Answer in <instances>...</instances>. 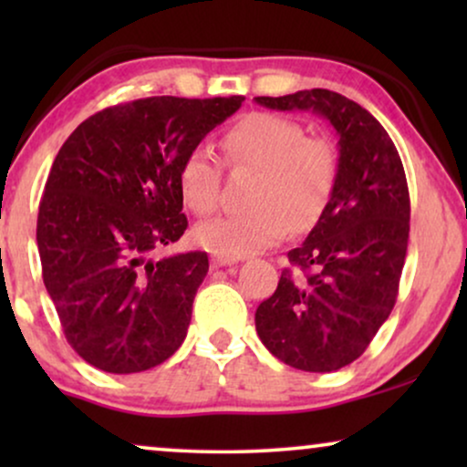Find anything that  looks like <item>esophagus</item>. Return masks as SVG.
Instances as JSON below:
<instances>
[{
    "instance_id": "34e87169",
    "label": "esophagus",
    "mask_w": 467,
    "mask_h": 467,
    "mask_svg": "<svg viewBox=\"0 0 467 467\" xmlns=\"http://www.w3.org/2000/svg\"><path fill=\"white\" fill-rule=\"evenodd\" d=\"M210 264H213V267H227V265H234L235 259L221 257V254H213V259H210Z\"/></svg>"
}]
</instances>
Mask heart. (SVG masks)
<instances>
[{
	"instance_id": "obj_1",
	"label": "heart",
	"mask_w": 467,
	"mask_h": 467,
	"mask_svg": "<svg viewBox=\"0 0 467 467\" xmlns=\"http://www.w3.org/2000/svg\"><path fill=\"white\" fill-rule=\"evenodd\" d=\"M221 149L232 165L257 170L248 195L253 208L200 223L193 240L206 251L229 259L261 253L289 229H310L329 206L340 155L329 138L306 136L297 120L251 112L223 133ZM178 189L193 213H213L221 191L219 159L202 146L191 149L178 165Z\"/></svg>"
}]
</instances>
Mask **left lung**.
Returning a JSON list of instances; mask_svg holds the SVG:
<instances>
[{
	"label": "left lung",
	"mask_w": 467,
	"mask_h": 467,
	"mask_svg": "<svg viewBox=\"0 0 467 467\" xmlns=\"http://www.w3.org/2000/svg\"><path fill=\"white\" fill-rule=\"evenodd\" d=\"M272 110H312L337 133L340 176L302 246L254 312L261 342L286 366L334 372L363 355L391 315L408 232L410 195L398 149L379 120L327 88L254 98Z\"/></svg>",
	"instance_id": "8db88e82"
}]
</instances>
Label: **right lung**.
Wrapping results in <instances>:
<instances>
[{"label":"right lung","mask_w":467,"mask_h":467,"mask_svg":"<svg viewBox=\"0 0 467 467\" xmlns=\"http://www.w3.org/2000/svg\"><path fill=\"white\" fill-rule=\"evenodd\" d=\"M244 98H146L106 108L57 152L37 213L42 278L69 347L110 374L170 359L208 254L155 259L187 229L178 165Z\"/></svg>","instance_id":"obj_1"}]
</instances>
